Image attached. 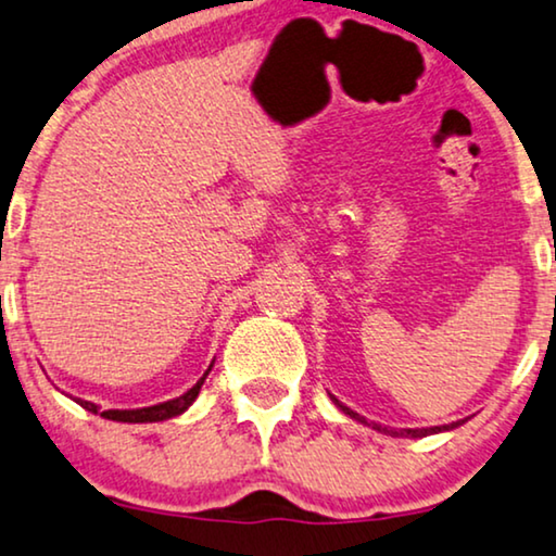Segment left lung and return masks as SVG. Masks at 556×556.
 <instances>
[{
  "instance_id": "1",
  "label": "left lung",
  "mask_w": 556,
  "mask_h": 556,
  "mask_svg": "<svg viewBox=\"0 0 556 556\" xmlns=\"http://www.w3.org/2000/svg\"><path fill=\"white\" fill-rule=\"evenodd\" d=\"M330 399L332 402H336L340 409H343L348 417H353V419H358V421H364L366 425V419L361 417V414H355L353 409H348V406H343L338 402L336 396L330 394ZM465 419H460V421H453V425H442V427H421V429H389V427H379V425H374V429H381V432H387V434H391V438H427V434H434V432H445V429H455V427H460Z\"/></svg>"
}]
</instances>
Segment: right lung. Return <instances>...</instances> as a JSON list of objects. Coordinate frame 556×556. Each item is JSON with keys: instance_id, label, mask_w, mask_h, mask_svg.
<instances>
[{"instance_id": "right-lung-1", "label": "right lung", "mask_w": 556, "mask_h": 556, "mask_svg": "<svg viewBox=\"0 0 556 556\" xmlns=\"http://www.w3.org/2000/svg\"><path fill=\"white\" fill-rule=\"evenodd\" d=\"M211 371V368H208ZM208 371L203 374V379L195 383L190 391H185L182 396L177 399H169V402H162V404H154V406H144V409H109V412H99V406L93 402H86V399H76V402L84 406L86 412H93V414H101L103 419H111V421H129V425H137V421H162V419H169V417H177V414H182L188 406L195 402L198 394H201V387L205 381V376Z\"/></svg>"}]
</instances>
